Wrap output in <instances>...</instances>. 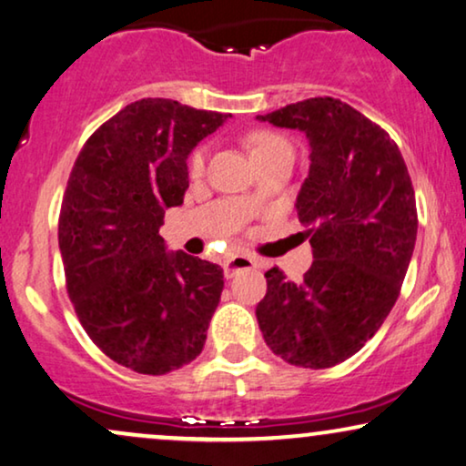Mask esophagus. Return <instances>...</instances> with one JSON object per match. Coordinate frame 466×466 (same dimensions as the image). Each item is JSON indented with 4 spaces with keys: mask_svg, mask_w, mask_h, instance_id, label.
<instances>
[{
    "mask_svg": "<svg viewBox=\"0 0 466 466\" xmlns=\"http://www.w3.org/2000/svg\"><path fill=\"white\" fill-rule=\"evenodd\" d=\"M258 266H259V262L251 256H232V258H228L226 262H223V275H226L228 279H232L238 270L258 268Z\"/></svg>",
    "mask_w": 466,
    "mask_h": 466,
    "instance_id": "1",
    "label": "esophagus"
}]
</instances>
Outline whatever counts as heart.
Listing matches in <instances>:
<instances>
[{
  "mask_svg": "<svg viewBox=\"0 0 466 466\" xmlns=\"http://www.w3.org/2000/svg\"><path fill=\"white\" fill-rule=\"evenodd\" d=\"M249 147H251V153L253 157L258 161L264 159L266 155L279 151V148H288V140L281 138V136L272 134V132H256L249 138ZM204 164H207V148H198V151L191 155V161H189V170L194 177H200L202 170H204ZM245 202L253 207V204L258 202V191H251L249 196L245 198Z\"/></svg>",
  "mask_w": 466,
  "mask_h": 466,
  "instance_id": "heart-1",
  "label": "heart"
}]
</instances>
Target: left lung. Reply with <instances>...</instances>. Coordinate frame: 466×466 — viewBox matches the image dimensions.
Returning a JSON list of instances; mask_svg holds the SVG:
<instances>
[{"label":"left lung","instance_id":"8db88e82","mask_svg":"<svg viewBox=\"0 0 466 466\" xmlns=\"http://www.w3.org/2000/svg\"><path fill=\"white\" fill-rule=\"evenodd\" d=\"M256 119L307 136L311 166L296 210L313 247L300 283L266 272L259 330L294 367H334L362 350L399 298L418 237L411 178L388 132L340 99L311 97Z\"/></svg>","mask_w":466,"mask_h":466}]
</instances>
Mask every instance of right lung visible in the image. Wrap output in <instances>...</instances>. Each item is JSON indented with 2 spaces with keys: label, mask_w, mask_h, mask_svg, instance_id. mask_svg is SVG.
Listing matches in <instances>:
<instances>
[{
  "label": "right lung",
  "mask_w": 466,
  "mask_h": 466,
  "mask_svg": "<svg viewBox=\"0 0 466 466\" xmlns=\"http://www.w3.org/2000/svg\"><path fill=\"white\" fill-rule=\"evenodd\" d=\"M228 116L138 99L72 168L59 215L67 294L93 343L136 373L166 375L200 356L219 305L221 266L168 251L159 228L183 204L189 153Z\"/></svg>",
  "instance_id": "obj_1"
}]
</instances>
